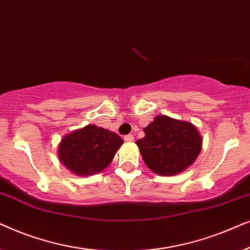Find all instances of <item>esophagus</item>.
Returning <instances> with one entry per match:
<instances>
[{
    "instance_id": "obj_1",
    "label": "esophagus",
    "mask_w": 250,
    "mask_h": 250,
    "mask_svg": "<svg viewBox=\"0 0 250 250\" xmlns=\"http://www.w3.org/2000/svg\"><path fill=\"white\" fill-rule=\"evenodd\" d=\"M124 140L126 142H133V141H134V136H133L132 134H127V135L124 136Z\"/></svg>"
}]
</instances>
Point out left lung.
<instances>
[{"mask_svg":"<svg viewBox=\"0 0 250 250\" xmlns=\"http://www.w3.org/2000/svg\"><path fill=\"white\" fill-rule=\"evenodd\" d=\"M143 131L146 136L136 145L146 165L159 175L183 172L200 153L203 141L190 123L158 116Z\"/></svg>","mask_w":250,"mask_h":250,"instance_id":"1","label":"left lung"}]
</instances>
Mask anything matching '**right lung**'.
<instances>
[{"label":"right lung","mask_w":250,"mask_h":250,"mask_svg":"<svg viewBox=\"0 0 250 250\" xmlns=\"http://www.w3.org/2000/svg\"><path fill=\"white\" fill-rule=\"evenodd\" d=\"M124 140L116 133L87 125L64 136L59 145L60 162L77 175H91L104 170Z\"/></svg>","instance_id":"right-lung-1"}]
</instances>
